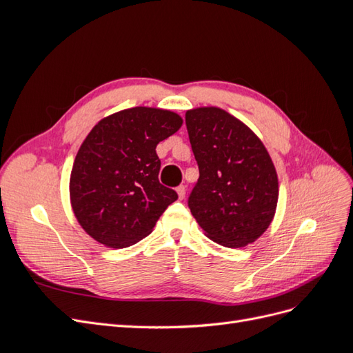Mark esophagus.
<instances>
[{
    "label": "esophagus",
    "instance_id": "esophagus-1",
    "mask_svg": "<svg viewBox=\"0 0 353 353\" xmlns=\"http://www.w3.org/2000/svg\"><path fill=\"white\" fill-rule=\"evenodd\" d=\"M176 193H178V199L183 200V199L185 197V187H184V185H179V187L176 188Z\"/></svg>",
    "mask_w": 353,
    "mask_h": 353
}]
</instances>
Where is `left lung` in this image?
I'll return each mask as SVG.
<instances>
[{"label":"left lung","instance_id":"1","mask_svg":"<svg viewBox=\"0 0 353 353\" xmlns=\"http://www.w3.org/2000/svg\"><path fill=\"white\" fill-rule=\"evenodd\" d=\"M185 125L199 165L188 208L206 236L231 249L258 240L279 201L272 159L248 125L219 108L187 110Z\"/></svg>","mask_w":353,"mask_h":353}]
</instances>
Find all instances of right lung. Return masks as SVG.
<instances>
[{"label":"right lung","instance_id":"add662e5","mask_svg":"<svg viewBox=\"0 0 353 353\" xmlns=\"http://www.w3.org/2000/svg\"><path fill=\"white\" fill-rule=\"evenodd\" d=\"M181 125L183 117L175 112L140 105L92 128L74 157L69 183L73 213L90 237L123 249L153 231L178 199L159 183L156 147Z\"/></svg>","mask_w":353,"mask_h":353}]
</instances>
